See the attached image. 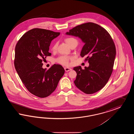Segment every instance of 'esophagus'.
<instances>
[{
	"instance_id": "1",
	"label": "esophagus",
	"mask_w": 134,
	"mask_h": 134,
	"mask_svg": "<svg viewBox=\"0 0 134 134\" xmlns=\"http://www.w3.org/2000/svg\"><path fill=\"white\" fill-rule=\"evenodd\" d=\"M64 69H65L66 72H68V71H69L70 70H72L71 68H68V67H65V68H64Z\"/></svg>"
}]
</instances>
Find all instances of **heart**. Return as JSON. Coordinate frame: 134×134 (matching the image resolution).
I'll return each mask as SVG.
<instances>
[{"mask_svg":"<svg viewBox=\"0 0 134 134\" xmlns=\"http://www.w3.org/2000/svg\"><path fill=\"white\" fill-rule=\"evenodd\" d=\"M65 41L66 43L70 46L71 45H72L74 43H77V41L74 38L72 37H67L65 39ZM57 43H54L52 47V51H55L57 48ZM71 59L70 57L68 56H63L58 58L56 60V61L59 64H62L64 65H69V60Z\"/></svg>","mask_w":134,"mask_h":134,"instance_id":"obj_1","label":"heart"}]
</instances>
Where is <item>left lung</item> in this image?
<instances>
[{"label":"left lung","instance_id":"left-lung-1","mask_svg":"<svg viewBox=\"0 0 134 134\" xmlns=\"http://www.w3.org/2000/svg\"><path fill=\"white\" fill-rule=\"evenodd\" d=\"M66 34L81 40L84 45L80 56L86 57L89 64L84 69L74 67L75 86L86 94L96 93L105 85L113 72L116 55L113 39L104 28L93 23L76 26Z\"/></svg>","mask_w":134,"mask_h":134}]
</instances>
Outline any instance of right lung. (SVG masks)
<instances>
[{"label": "right lung", "instance_id": "add662e5", "mask_svg": "<svg viewBox=\"0 0 134 134\" xmlns=\"http://www.w3.org/2000/svg\"><path fill=\"white\" fill-rule=\"evenodd\" d=\"M60 32L33 29L26 32L15 48L14 67L22 82L31 93L39 97L50 96L56 89L65 70L58 64L47 70L42 67L43 60L50 56L51 41Z\"/></svg>", "mask_w": 134, "mask_h": 134}]
</instances>
